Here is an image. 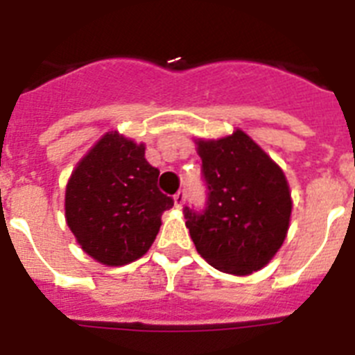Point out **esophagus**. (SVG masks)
I'll list each match as a JSON object with an SVG mask.
<instances>
[{"label": "esophagus", "instance_id": "1", "mask_svg": "<svg viewBox=\"0 0 355 355\" xmlns=\"http://www.w3.org/2000/svg\"><path fill=\"white\" fill-rule=\"evenodd\" d=\"M184 199H187V193H184V190H180V192L175 193V196H174V206H175V208H178V209L183 208Z\"/></svg>", "mask_w": 355, "mask_h": 355}]
</instances>
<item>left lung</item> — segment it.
Segmentation results:
<instances>
[{"label":"left lung","instance_id":"8db88e82","mask_svg":"<svg viewBox=\"0 0 355 355\" xmlns=\"http://www.w3.org/2000/svg\"><path fill=\"white\" fill-rule=\"evenodd\" d=\"M196 146L209 190L205 213L184 208L197 252L225 274L261 270L290 227L293 202L283 168L241 130Z\"/></svg>","mask_w":355,"mask_h":355}]
</instances>
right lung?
Returning a JSON list of instances; mask_svg holds the SVG:
<instances>
[{"label": "right lung", "mask_w": 355, "mask_h": 355, "mask_svg": "<svg viewBox=\"0 0 355 355\" xmlns=\"http://www.w3.org/2000/svg\"><path fill=\"white\" fill-rule=\"evenodd\" d=\"M146 146L108 131L78 162L65 187V220L81 249L106 266L142 258L174 206L156 187Z\"/></svg>", "instance_id": "1"}]
</instances>
